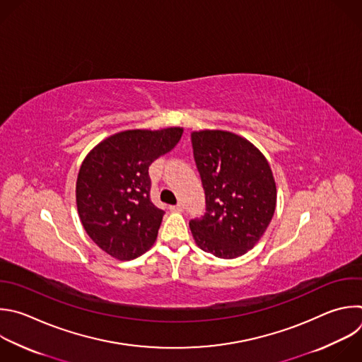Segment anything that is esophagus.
<instances>
[{"instance_id": "obj_1", "label": "esophagus", "mask_w": 362, "mask_h": 362, "mask_svg": "<svg viewBox=\"0 0 362 362\" xmlns=\"http://www.w3.org/2000/svg\"><path fill=\"white\" fill-rule=\"evenodd\" d=\"M170 210L172 211H182L183 210V204L182 203H177L175 206H170Z\"/></svg>"}]
</instances>
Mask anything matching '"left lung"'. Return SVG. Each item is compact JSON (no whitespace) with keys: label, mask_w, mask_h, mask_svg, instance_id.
I'll list each match as a JSON object with an SVG mask.
<instances>
[{"label":"left lung","mask_w":362,"mask_h":362,"mask_svg":"<svg viewBox=\"0 0 362 362\" xmlns=\"http://www.w3.org/2000/svg\"><path fill=\"white\" fill-rule=\"evenodd\" d=\"M206 213L190 220L196 245L216 257L246 255L270 224L277 200L273 172L247 139L224 131L192 134Z\"/></svg>","instance_id":"left-lung-1"}]
</instances>
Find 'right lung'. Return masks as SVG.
Listing matches in <instances>:
<instances>
[{
	"label": "right lung",
	"instance_id": "add662e5",
	"mask_svg": "<svg viewBox=\"0 0 362 362\" xmlns=\"http://www.w3.org/2000/svg\"><path fill=\"white\" fill-rule=\"evenodd\" d=\"M182 128L134 129L96 145L76 179L79 218L93 243L117 260L149 250L165 211L151 200L149 166L180 141Z\"/></svg>",
	"mask_w": 362,
	"mask_h": 362
}]
</instances>
